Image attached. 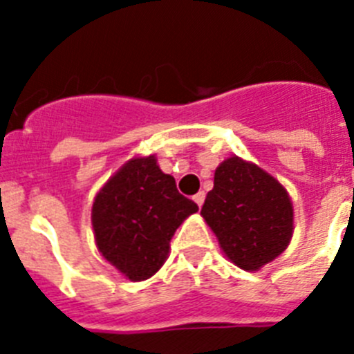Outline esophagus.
<instances>
[{
    "label": "esophagus",
    "instance_id": "34e87169",
    "mask_svg": "<svg viewBox=\"0 0 354 354\" xmlns=\"http://www.w3.org/2000/svg\"><path fill=\"white\" fill-rule=\"evenodd\" d=\"M193 200H195L198 207H202V204H204V200H205V193L204 192H198L195 196H193Z\"/></svg>",
    "mask_w": 354,
    "mask_h": 354
}]
</instances>
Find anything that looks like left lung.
I'll return each mask as SVG.
<instances>
[{
    "label": "left lung",
    "mask_w": 354,
    "mask_h": 354,
    "mask_svg": "<svg viewBox=\"0 0 354 354\" xmlns=\"http://www.w3.org/2000/svg\"><path fill=\"white\" fill-rule=\"evenodd\" d=\"M221 252L245 271H259L286 252L294 232L292 200L273 175L230 156L214 171L200 211Z\"/></svg>",
    "instance_id": "left-lung-1"
}]
</instances>
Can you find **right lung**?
Listing matches in <instances>:
<instances>
[{"mask_svg":"<svg viewBox=\"0 0 354 354\" xmlns=\"http://www.w3.org/2000/svg\"><path fill=\"white\" fill-rule=\"evenodd\" d=\"M198 211L162 174L156 156L133 158L99 189L92 204L97 250L131 282L161 270L170 241L187 216Z\"/></svg>","mask_w":354,"mask_h":354,"instance_id":"add662e5","label":"right lung"}]
</instances>
